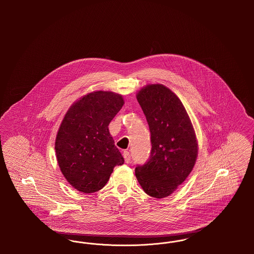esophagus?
<instances>
[{
  "label": "esophagus",
  "mask_w": 254,
  "mask_h": 254,
  "mask_svg": "<svg viewBox=\"0 0 254 254\" xmlns=\"http://www.w3.org/2000/svg\"><path fill=\"white\" fill-rule=\"evenodd\" d=\"M123 156L125 158V162L127 163V164H128L129 162H130V153L128 152V151H124L123 152Z\"/></svg>",
  "instance_id": "esophagus-1"
}]
</instances>
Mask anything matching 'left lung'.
<instances>
[{
	"mask_svg": "<svg viewBox=\"0 0 254 254\" xmlns=\"http://www.w3.org/2000/svg\"><path fill=\"white\" fill-rule=\"evenodd\" d=\"M150 130L148 161L135 169L145 193L165 198L173 193L193 169L198 142L181 100L161 84L147 85L136 94Z\"/></svg>",
	"mask_w": 254,
	"mask_h": 254,
	"instance_id": "8db88e82",
	"label": "left lung"
}]
</instances>
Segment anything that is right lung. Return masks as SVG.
<instances>
[{"instance_id":"1","label":"right lung","mask_w":254,"mask_h":254,"mask_svg":"<svg viewBox=\"0 0 254 254\" xmlns=\"http://www.w3.org/2000/svg\"><path fill=\"white\" fill-rule=\"evenodd\" d=\"M125 102L112 91H93L74 102L66 111L55 140L61 171L73 188L84 193L102 190L124 158L114 145L109 123Z\"/></svg>"}]
</instances>
